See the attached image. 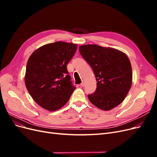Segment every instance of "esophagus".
Wrapping results in <instances>:
<instances>
[{
  "mask_svg": "<svg viewBox=\"0 0 157 157\" xmlns=\"http://www.w3.org/2000/svg\"><path fill=\"white\" fill-rule=\"evenodd\" d=\"M80 86H84V80H83V81L82 82V83L81 84H80Z\"/></svg>",
  "mask_w": 157,
  "mask_h": 157,
  "instance_id": "34e87169",
  "label": "esophagus"
}]
</instances>
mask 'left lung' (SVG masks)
<instances>
[{"label":"left lung","mask_w":157,"mask_h":157,"mask_svg":"<svg viewBox=\"0 0 157 157\" xmlns=\"http://www.w3.org/2000/svg\"><path fill=\"white\" fill-rule=\"evenodd\" d=\"M79 52L96 78V91L88 96L90 102L103 111L118 106L132 86V66L127 56L118 50L96 44L80 46Z\"/></svg>","instance_id":"1"}]
</instances>
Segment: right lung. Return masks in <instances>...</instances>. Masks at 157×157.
I'll use <instances>...</instances> for the list:
<instances>
[{
    "label": "right lung",
    "instance_id": "obj_1",
    "mask_svg": "<svg viewBox=\"0 0 157 157\" xmlns=\"http://www.w3.org/2000/svg\"><path fill=\"white\" fill-rule=\"evenodd\" d=\"M77 44L65 42L47 44L36 50L28 59L26 88L34 101L49 111L64 106L75 90L67 65Z\"/></svg>",
    "mask_w": 157,
    "mask_h": 157
}]
</instances>
